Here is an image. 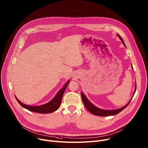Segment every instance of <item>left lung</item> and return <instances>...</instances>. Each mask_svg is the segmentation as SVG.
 I'll return each mask as SVG.
<instances>
[{
  "label": "left lung",
  "instance_id": "8db88e82",
  "mask_svg": "<svg viewBox=\"0 0 148 148\" xmlns=\"http://www.w3.org/2000/svg\"><path fill=\"white\" fill-rule=\"evenodd\" d=\"M118 37L119 38L121 39V40L122 41V43L123 44V45L125 46V45L124 43L123 42V40H122V38H121V37L118 35ZM132 68L133 69L132 67ZM136 86L135 87V92L136 91ZM135 92H134V94H135ZM81 98H82V102L84 103V105H85L86 108L87 109V110L91 112V114H92L93 115H97V116H111V115H116L118 114V113H119L120 112H121L123 110H124L126 107L128 106V105L130 104L131 101L132 99H131V101L126 104L125 106H124L123 107L121 108H119V109H118V110H101V109H99L97 107H96L95 106H94V105L93 104H92L88 100V99L86 98V97L84 95V94L81 92Z\"/></svg>",
  "mask_w": 148,
  "mask_h": 148
}]
</instances>
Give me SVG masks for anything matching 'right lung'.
I'll list each match as a JSON object with an SVG mask.
<instances>
[{"label": "right lung", "instance_id": "1", "mask_svg": "<svg viewBox=\"0 0 148 148\" xmlns=\"http://www.w3.org/2000/svg\"><path fill=\"white\" fill-rule=\"evenodd\" d=\"M69 81H67V82L65 84L64 86L63 87L57 94V95L55 96V97L50 101L49 102L45 104L40 105V106H29V105H25L21 102L16 97V99L17 101V102L19 103V104L22 107L30 111L37 112L40 114H49L51 113L56 111L58 109V108L60 106V104L61 103L62 98L64 94V92L66 89V87H67L68 84H69Z\"/></svg>", "mask_w": 148, "mask_h": 148}]
</instances>
